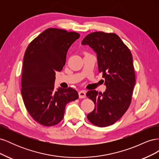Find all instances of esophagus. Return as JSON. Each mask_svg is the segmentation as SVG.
I'll use <instances>...</instances> for the list:
<instances>
[{
    "mask_svg": "<svg viewBox=\"0 0 159 159\" xmlns=\"http://www.w3.org/2000/svg\"><path fill=\"white\" fill-rule=\"evenodd\" d=\"M79 97L80 98H85V91L84 90H81L80 91H79Z\"/></svg>",
    "mask_w": 159,
    "mask_h": 159,
    "instance_id": "1",
    "label": "esophagus"
}]
</instances>
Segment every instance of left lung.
<instances>
[{"label": "left lung", "instance_id": "8db88e82", "mask_svg": "<svg viewBox=\"0 0 159 159\" xmlns=\"http://www.w3.org/2000/svg\"><path fill=\"white\" fill-rule=\"evenodd\" d=\"M81 44L89 45L97 54L99 72L102 73L107 88L103 93L95 90L86 93L95 104L87 117L95 126L111 125L123 116L131 103L135 73L131 51L115 33L91 32Z\"/></svg>", "mask_w": 159, "mask_h": 159}]
</instances>
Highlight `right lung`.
<instances>
[{
    "instance_id": "obj_1",
    "label": "right lung",
    "mask_w": 159,
    "mask_h": 159,
    "mask_svg": "<svg viewBox=\"0 0 159 159\" xmlns=\"http://www.w3.org/2000/svg\"><path fill=\"white\" fill-rule=\"evenodd\" d=\"M80 34L50 28L28 46L25 53L21 93L34 120L45 127L56 125L64 118L66 104L79 98L75 89H54L56 71L66 64L69 48Z\"/></svg>"
}]
</instances>
